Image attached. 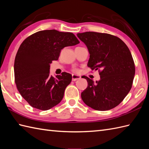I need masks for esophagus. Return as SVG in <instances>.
<instances>
[{
	"label": "esophagus",
	"mask_w": 149,
	"mask_h": 149,
	"mask_svg": "<svg viewBox=\"0 0 149 149\" xmlns=\"http://www.w3.org/2000/svg\"><path fill=\"white\" fill-rule=\"evenodd\" d=\"M81 78L80 76H78L77 74H72V81H77L78 80H80Z\"/></svg>",
	"instance_id": "esophagus-1"
}]
</instances>
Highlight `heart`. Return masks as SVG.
Wrapping results in <instances>:
<instances>
[{
  "instance_id": "heart-1",
  "label": "heart",
  "mask_w": 149,
  "mask_h": 149,
  "mask_svg": "<svg viewBox=\"0 0 149 149\" xmlns=\"http://www.w3.org/2000/svg\"><path fill=\"white\" fill-rule=\"evenodd\" d=\"M73 71H74V72H78V69H77V68H74V69H73Z\"/></svg>"
}]
</instances>
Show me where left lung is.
I'll list each match as a JSON object with an SVG mask.
<instances>
[{"instance_id":"8db88e82","label":"left lung","mask_w":149,"mask_h":149,"mask_svg":"<svg viewBox=\"0 0 149 149\" xmlns=\"http://www.w3.org/2000/svg\"><path fill=\"white\" fill-rule=\"evenodd\" d=\"M90 54L88 67L99 69L100 80L94 82L87 77V88L82 100L95 110H109L124 100L133 85L135 66L130 49L120 38L95 32L77 34Z\"/></svg>"}]
</instances>
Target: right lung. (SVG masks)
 <instances>
[{
  "label": "right lung",
  "instance_id": "obj_1",
  "mask_svg": "<svg viewBox=\"0 0 149 149\" xmlns=\"http://www.w3.org/2000/svg\"><path fill=\"white\" fill-rule=\"evenodd\" d=\"M79 42L72 33L56 30L37 32L22 42L15 59V81L19 94L31 107L48 110L62 101L72 75L63 72L50 77L49 64L58 60L62 48Z\"/></svg>",
  "mask_w": 149,
  "mask_h": 149
}]
</instances>
